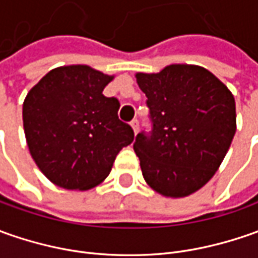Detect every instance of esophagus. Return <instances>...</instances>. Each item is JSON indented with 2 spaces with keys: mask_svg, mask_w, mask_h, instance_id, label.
<instances>
[{
  "mask_svg": "<svg viewBox=\"0 0 258 258\" xmlns=\"http://www.w3.org/2000/svg\"><path fill=\"white\" fill-rule=\"evenodd\" d=\"M131 126L134 127L135 134H138V131H139V120H138V119H134V120L131 122Z\"/></svg>",
  "mask_w": 258,
  "mask_h": 258,
  "instance_id": "obj_1",
  "label": "esophagus"
}]
</instances>
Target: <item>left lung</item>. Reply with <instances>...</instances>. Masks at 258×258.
Instances as JSON below:
<instances>
[{
	"label": "left lung",
	"mask_w": 258,
	"mask_h": 258,
	"mask_svg": "<svg viewBox=\"0 0 258 258\" xmlns=\"http://www.w3.org/2000/svg\"><path fill=\"white\" fill-rule=\"evenodd\" d=\"M146 94L152 131L141 132L134 149L146 183L164 197H188L220 168L235 134V100L207 69L166 66L136 73Z\"/></svg>",
	"instance_id": "1"
}]
</instances>
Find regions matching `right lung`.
<instances>
[{"mask_svg":"<svg viewBox=\"0 0 258 258\" xmlns=\"http://www.w3.org/2000/svg\"><path fill=\"white\" fill-rule=\"evenodd\" d=\"M113 76L85 64L53 69L28 92L23 123L30 154L45 176L66 189L103 181L134 129L117 117L120 103L103 89Z\"/></svg>","mask_w":258,"mask_h":258,"instance_id":"obj_1","label":"right lung"}]
</instances>
